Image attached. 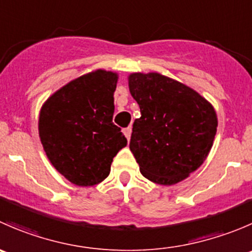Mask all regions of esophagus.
I'll return each mask as SVG.
<instances>
[{"mask_svg": "<svg viewBox=\"0 0 252 252\" xmlns=\"http://www.w3.org/2000/svg\"><path fill=\"white\" fill-rule=\"evenodd\" d=\"M123 134L126 135V138L129 140V139H130V135H131V128H130V126H128V128H124L123 129Z\"/></svg>", "mask_w": 252, "mask_h": 252, "instance_id": "34e87169", "label": "esophagus"}]
</instances>
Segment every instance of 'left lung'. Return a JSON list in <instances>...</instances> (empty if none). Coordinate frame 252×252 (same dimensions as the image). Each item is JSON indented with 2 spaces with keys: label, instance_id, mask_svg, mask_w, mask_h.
<instances>
[{
  "label": "left lung",
  "instance_id": "8db88e82",
  "mask_svg": "<svg viewBox=\"0 0 252 252\" xmlns=\"http://www.w3.org/2000/svg\"><path fill=\"white\" fill-rule=\"evenodd\" d=\"M129 90L141 113L129 144L141 174L161 185L182 182L212 147L215 108L189 86L158 73L130 74Z\"/></svg>",
  "mask_w": 252,
  "mask_h": 252
}]
</instances>
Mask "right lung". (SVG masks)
Returning a JSON list of instances; mask_svg holds the SVG:
<instances>
[{
	"instance_id": "obj_1",
	"label": "right lung",
	"mask_w": 252,
	"mask_h": 252,
	"mask_svg": "<svg viewBox=\"0 0 252 252\" xmlns=\"http://www.w3.org/2000/svg\"><path fill=\"white\" fill-rule=\"evenodd\" d=\"M116 73L97 69L56 91L44 103L39 134L47 158L70 183L93 187L108 177L113 157L126 146L113 124Z\"/></svg>"
}]
</instances>
